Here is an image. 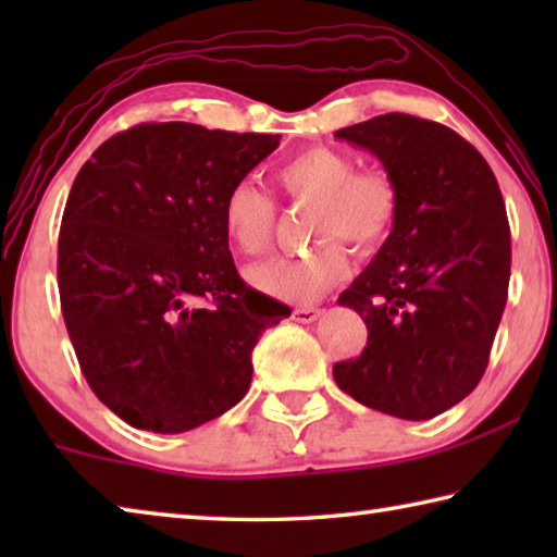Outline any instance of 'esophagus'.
Returning <instances> with one entry per match:
<instances>
[{"label":"esophagus","instance_id":"esophagus-1","mask_svg":"<svg viewBox=\"0 0 557 557\" xmlns=\"http://www.w3.org/2000/svg\"><path fill=\"white\" fill-rule=\"evenodd\" d=\"M322 312H324L322 307H297L295 312H292V319H295V322H299V324H312Z\"/></svg>","mask_w":557,"mask_h":557}]
</instances>
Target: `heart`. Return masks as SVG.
I'll return each instance as SVG.
<instances>
[{"instance_id":"heart-1","label":"heart","mask_w":557,"mask_h":557,"mask_svg":"<svg viewBox=\"0 0 557 557\" xmlns=\"http://www.w3.org/2000/svg\"><path fill=\"white\" fill-rule=\"evenodd\" d=\"M344 149L314 145L289 157L275 182L297 203H314L312 235L324 245L307 256L272 258L248 272L250 285L285 301H312L348 275L346 240L375 250L388 240L400 215V191L385 169H361ZM275 201L250 182H235L221 206V225L243 256H260L275 233Z\"/></svg>"}]
</instances>
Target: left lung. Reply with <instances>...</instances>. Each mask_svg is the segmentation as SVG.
<instances>
[{"instance_id":"obj_1","label":"left lung","mask_w":557,"mask_h":557,"mask_svg":"<svg viewBox=\"0 0 557 557\" xmlns=\"http://www.w3.org/2000/svg\"><path fill=\"white\" fill-rule=\"evenodd\" d=\"M381 159L400 191L388 240L338 305L369 342L334 363L338 388L403 420L465 400L486 371L511 277V231L486 159L440 122L388 112L336 132Z\"/></svg>"}]
</instances>
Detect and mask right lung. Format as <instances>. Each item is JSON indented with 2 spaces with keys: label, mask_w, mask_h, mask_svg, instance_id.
<instances>
[{
  "label": "right lung",
  "mask_w": 557,
  "mask_h": 557,
  "mask_svg": "<svg viewBox=\"0 0 557 557\" xmlns=\"http://www.w3.org/2000/svg\"><path fill=\"white\" fill-rule=\"evenodd\" d=\"M280 135L145 122L75 176L59 233L61 312L100 403L176 435L231 410L252 348L289 307L235 270L221 206Z\"/></svg>",
  "instance_id": "right-lung-1"
}]
</instances>
